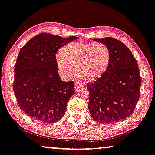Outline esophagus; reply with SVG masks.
Listing matches in <instances>:
<instances>
[{"instance_id": "1", "label": "esophagus", "mask_w": 155, "mask_h": 155, "mask_svg": "<svg viewBox=\"0 0 155 155\" xmlns=\"http://www.w3.org/2000/svg\"><path fill=\"white\" fill-rule=\"evenodd\" d=\"M82 87H83V85L80 84V83H78V82H76L75 84V85H74L75 91H78V90H79L80 88H82Z\"/></svg>"}]
</instances>
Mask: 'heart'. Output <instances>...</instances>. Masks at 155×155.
Masks as SVG:
<instances>
[{
	"label": "heart",
	"instance_id": "heart-1",
	"mask_svg": "<svg viewBox=\"0 0 155 155\" xmlns=\"http://www.w3.org/2000/svg\"><path fill=\"white\" fill-rule=\"evenodd\" d=\"M55 59L63 77L71 78L75 67L78 78L90 81L105 72L110 61V53L102 43L77 41L64 47L62 53L56 54Z\"/></svg>",
	"mask_w": 155,
	"mask_h": 155
}]
</instances>
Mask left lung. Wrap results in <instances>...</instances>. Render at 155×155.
I'll return each instance as SVG.
<instances>
[{
	"mask_svg": "<svg viewBox=\"0 0 155 155\" xmlns=\"http://www.w3.org/2000/svg\"><path fill=\"white\" fill-rule=\"evenodd\" d=\"M94 40L107 46L110 61L105 72L87 84L88 107L97 122L113 124L134 112L140 97L139 68L132 52L123 42L112 37Z\"/></svg>",
	"mask_w": 155,
	"mask_h": 155,
	"instance_id": "obj_1",
	"label": "left lung"
}]
</instances>
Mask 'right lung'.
<instances>
[{"label":"right lung","mask_w":155,"mask_h":155,"mask_svg":"<svg viewBox=\"0 0 155 155\" xmlns=\"http://www.w3.org/2000/svg\"><path fill=\"white\" fill-rule=\"evenodd\" d=\"M77 39L40 33L21 49L14 67L13 89L20 109L31 118L51 123L65 114L67 102L75 93V83L61 80L55 54Z\"/></svg>","instance_id":"obj_1"}]
</instances>
